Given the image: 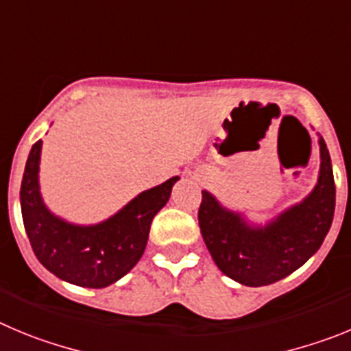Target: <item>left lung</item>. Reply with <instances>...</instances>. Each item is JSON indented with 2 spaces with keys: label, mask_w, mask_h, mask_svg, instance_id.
<instances>
[{
  "label": "left lung",
  "mask_w": 351,
  "mask_h": 351,
  "mask_svg": "<svg viewBox=\"0 0 351 351\" xmlns=\"http://www.w3.org/2000/svg\"><path fill=\"white\" fill-rule=\"evenodd\" d=\"M320 171L315 187L266 222H254L243 211L223 206L203 191L197 219L215 264L230 280L246 287L280 282L318 252L329 232L336 208L332 162L318 134Z\"/></svg>",
  "instance_id": "1"
}]
</instances>
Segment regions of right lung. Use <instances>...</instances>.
Masks as SVG:
<instances>
[{"mask_svg":"<svg viewBox=\"0 0 351 351\" xmlns=\"http://www.w3.org/2000/svg\"><path fill=\"white\" fill-rule=\"evenodd\" d=\"M43 141L27 157L21 185V210L36 258L52 274L85 289H105L136 266L145 252L152 220L169 201L180 176L140 192L108 219L75 223L53 213L40 191Z\"/></svg>","mask_w":351,"mask_h":351,"instance_id":"1","label":"right lung"}]
</instances>
